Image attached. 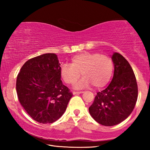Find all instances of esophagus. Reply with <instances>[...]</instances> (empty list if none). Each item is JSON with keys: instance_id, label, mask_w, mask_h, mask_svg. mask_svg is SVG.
<instances>
[{"instance_id": "obj_1", "label": "esophagus", "mask_w": 150, "mask_h": 150, "mask_svg": "<svg viewBox=\"0 0 150 150\" xmlns=\"http://www.w3.org/2000/svg\"><path fill=\"white\" fill-rule=\"evenodd\" d=\"M83 91H73L74 95H76V94H81L83 93Z\"/></svg>"}]
</instances>
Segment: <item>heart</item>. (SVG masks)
<instances>
[{"instance_id":"obj_1","label":"heart","mask_w":150,"mask_h":150,"mask_svg":"<svg viewBox=\"0 0 150 150\" xmlns=\"http://www.w3.org/2000/svg\"><path fill=\"white\" fill-rule=\"evenodd\" d=\"M113 70V62L109 57L96 52H84L74 57L71 65H61L60 76L67 85H74L82 73L84 76L75 85L76 89L89 87L91 84L100 89L109 83Z\"/></svg>"}]
</instances>
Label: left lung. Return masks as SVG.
Masks as SVG:
<instances>
[{"mask_svg": "<svg viewBox=\"0 0 150 150\" xmlns=\"http://www.w3.org/2000/svg\"><path fill=\"white\" fill-rule=\"evenodd\" d=\"M114 74L109 85L98 92L89 108L91 116L98 124L112 126L131 114L138 97V87L134 71L128 61L120 53L112 56Z\"/></svg>", "mask_w": 150, "mask_h": 150, "instance_id": "1", "label": "left lung"}]
</instances>
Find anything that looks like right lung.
Segmentation results:
<instances>
[{
  "label": "right lung",
  "mask_w": 150,
  "mask_h": 150,
  "mask_svg": "<svg viewBox=\"0 0 150 150\" xmlns=\"http://www.w3.org/2000/svg\"><path fill=\"white\" fill-rule=\"evenodd\" d=\"M57 55L46 53L29 59L16 80V91L26 112L42 124L53 123L66 110L72 93L63 85Z\"/></svg>",
  "instance_id": "obj_1"
}]
</instances>
